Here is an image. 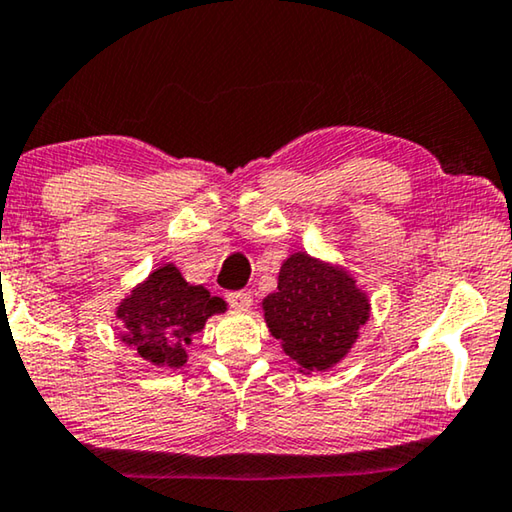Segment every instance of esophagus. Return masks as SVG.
<instances>
[{"label":"esophagus","instance_id":"obj_1","mask_svg":"<svg viewBox=\"0 0 512 512\" xmlns=\"http://www.w3.org/2000/svg\"><path fill=\"white\" fill-rule=\"evenodd\" d=\"M225 301L230 303L232 308L246 310V308H250V303H253V296H250V292H227Z\"/></svg>","mask_w":512,"mask_h":512}]
</instances>
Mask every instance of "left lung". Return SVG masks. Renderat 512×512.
<instances>
[{
  "label": "left lung",
  "mask_w": 512,
  "mask_h": 512,
  "mask_svg": "<svg viewBox=\"0 0 512 512\" xmlns=\"http://www.w3.org/2000/svg\"><path fill=\"white\" fill-rule=\"evenodd\" d=\"M269 331L305 370H329L352 349L370 303L338 266L294 253L280 266L278 289L264 299Z\"/></svg>",
  "instance_id": "8db88e82"
}]
</instances>
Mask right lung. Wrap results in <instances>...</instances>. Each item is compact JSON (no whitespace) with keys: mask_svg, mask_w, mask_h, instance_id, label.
I'll return each mask as SVG.
<instances>
[{"mask_svg":"<svg viewBox=\"0 0 512 512\" xmlns=\"http://www.w3.org/2000/svg\"><path fill=\"white\" fill-rule=\"evenodd\" d=\"M223 310V299L211 296L202 285H188L177 266L165 264L133 289L119 305L117 317L126 329L121 338L137 347L142 358L160 368H181L190 338Z\"/></svg>","mask_w":512,"mask_h":512,"instance_id":"obj_1","label":"right lung"}]
</instances>
